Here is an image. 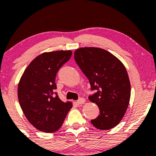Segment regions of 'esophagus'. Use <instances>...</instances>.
<instances>
[{"mask_svg":"<svg viewBox=\"0 0 156 156\" xmlns=\"http://www.w3.org/2000/svg\"><path fill=\"white\" fill-rule=\"evenodd\" d=\"M85 102L86 100L84 99V98H80V99L77 101V103H78V105H82L83 104V103H85Z\"/></svg>","mask_w":156,"mask_h":156,"instance_id":"obj_1","label":"esophagus"}]
</instances>
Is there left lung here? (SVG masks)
Instances as JSON below:
<instances>
[{"instance_id":"obj_1","label":"left lung","mask_w":156,"mask_h":156,"mask_svg":"<svg viewBox=\"0 0 156 156\" xmlns=\"http://www.w3.org/2000/svg\"><path fill=\"white\" fill-rule=\"evenodd\" d=\"M74 58L96 93L89 97L100 114L91 122L101 130L112 129L124 117L130 98V83L124 64L115 55L99 48L77 49Z\"/></svg>"}]
</instances>
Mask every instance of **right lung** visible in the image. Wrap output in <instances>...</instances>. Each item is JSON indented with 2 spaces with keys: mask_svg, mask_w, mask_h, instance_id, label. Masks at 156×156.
<instances>
[{
  "mask_svg": "<svg viewBox=\"0 0 156 156\" xmlns=\"http://www.w3.org/2000/svg\"><path fill=\"white\" fill-rule=\"evenodd\" d=\"M71 55V51L42 53L29 64L20 79L17 96L23 114L34 128L44 133L59 129L73 107L71 102L64 103L57 94L53 96L56 73Z\"/></svg>",
  "mask_w": 156,
  "mask_h": 156,
  "instance_id": "1",
  "label": "right lung"
}]
</instances>
